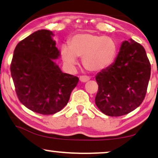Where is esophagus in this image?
<instances>
[{"mask_svg":"<svg viewBox=\"0 0 158 158\" xmlns=\"http://www.w3.org/2000/svg\"><path fill=\"white\" fill-rule=\"evenodd\" d=\"M90 79V77L88 76H80L79 77V80L82 82H86L87 81H88Z\"/></svg>","mask_w":158,"mask_h":158,"instance_id":"1","label":"esophagus"}]
</instances>
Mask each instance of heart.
Listing matches in <instances>:
<instances>
[{
    "label": "heart",
    "mask_w": 158,
    "mask_h": 158,
    "mask_svg": "<svg viewBox=\"0 0 158 158\" xmlns=\"http://www.w3.org/2000/svg\"><path fill=\"white\" fill-rule=\"evenodd\" d=\"M117 53V46L113 39L91 32L74 35L69 41L68 48H63V59L67 64L75 65L77 57H82L86 70L98 72L109 67Z\"/></svg>",
    "instance_id": "b5f03b06"
}]
</instances>
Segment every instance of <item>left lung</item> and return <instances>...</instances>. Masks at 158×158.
Returning <instances> with one entry per match:
<instances>
[{"instance_id": "8db88e82", "label": "left lung", "mask_w": 158, "mask_h": 158, "mask_svg": "<svg viewBox=\"0 0 158 158\" xmlns=\"http://www.w3.org/2000/svg\"><path fill=\"white\" fill-rule=\"evenodd\" d=\"M150 76L151 64L143 47L131 39L123 41L114 64L96 76V105L110 117L130 113L143 102Z\"/></svg>"}]
</instances>
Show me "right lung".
<instances>
[{
  "instance_id": "add662e5",
  "label": "right lung",
  "mask_w": 158,
  "mask_h": 158,
  "mask_svg": "<svg viewBox=\"0 0 158 158\" xmlns=\"http://www.w3.org/2000/svg\"><path fill=\"white\" fill-rule=\"evenodd\" d=\"M50 30H38L14 50L10 71L18 98L35 113L56 114L68 104L79 78L61 72L53 61L59 50Z\"/></svg>"
}]
</instances>
